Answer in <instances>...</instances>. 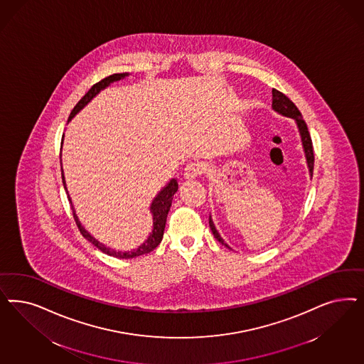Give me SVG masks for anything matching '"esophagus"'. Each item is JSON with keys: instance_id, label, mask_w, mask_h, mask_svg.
I'll return each instance as SVG.
<instances>
[{"instance_id": "obj_1", "label": "esophagus", "mask_w": 364, "mask_h": 364, "mask_svg": "<svg viewBox=\"0 0 364 364\" xmlns=\"http://www.w3.org/2000/svg\"><path fill=\"white\" fill-rule=\"evenodd\" d=\"M203 173V166L198 164V162H191L185 167V179L191 181V179H196L197 176H200Z\"/></svg>"}]
</instances>
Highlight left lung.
I'll return each instance as SVG.
<instances>
[{"label": "left lung", "instance_id": "1", "mask_svg": "<svg viewBox=\"0 0 364 364\" xmlns=\"http://www.w3.org/2000/svg\"><path fill=\"white\" fill-rule=\"evenodd\" d=\"M272 108L274 111H277L279 114H282L284 117H292L297 124V129L300 132V136H301V141H303V149H304L305 159H306V164H308V168H309V174L312 176L314 174V164H315V155H314V146H312V139H311V135H309V131L306 127V123L304 122V119L301 117V112L299 111V108L294 106V102L287 97L285 95L277 91V90H272ZM209 226H210L211 232L214 237L226 247H230L228 244H225V241L223 240V237L220 235V233L217 232L213 220H211V215L209 217Z\"/></svg>", "mask_w": 364, "mask_h": 364}]
</instances>
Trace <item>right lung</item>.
Segmentation results:
<instances>
[{
    "mask_svg": "<svg viewBox=\"0 0 364 364\" xmlns=\"http://www.w3.org/2000/svg\"><path fill=\"white\" fill-rule=\"evenodd\" d=\"M126 76H129V73H114V75H109V76L105 77L103 80H100V82L94 84V85L91 87V90L79 100V103L73 107V109L70 111L68 122L82 109V107L87 106L102 90H105L111 82H117V80H120V79H123V77H126ZM63 141H64V135H63L61 143H63ZM61 178H63L64 188L67 190L63 167H61ZM176 190H178V182H176V179H171V181L158 193V196L154 198L153 203H151V206H150V210H151V214H153V232L150 233L149 238L141 244V247H138L136 249L131 250V252H119V250H114V249H111V247H106L105 244L99 242L96 238H94L92 235H90V233L82 228V223H80L77 215H76V213H75V209H73V205H72L70 196H68V200H70V205H72L73 218H75L76 225H77V228H79V230H80V233H82L84 238H87L94 247H97L99 250H102L103 253H106L108 256H114V257L117 258H135L138 257V256H143V255L150 253L151 250H154L155 247L161 244V241H162V238H164V226H166L167 214H168V210H170L171 200H173V197H174ZM67 194H68V191H67Z\"/></svg>",
    "mask_w": 364,
    "mask_h": 364,
    "instance_id": "obj_1",
    "label": "right lung"
}]
</instances>
